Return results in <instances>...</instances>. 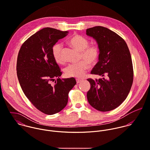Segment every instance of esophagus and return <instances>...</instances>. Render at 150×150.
I'll use <instances>...</instances> for the list:
<instances>
[{"mask_svg":"<svg viewBox=\"0 0 150 150\" xmlns=\"http://www.w3.org/2000/svg\"><path fill=\"white\" fill-rule=\"evenodd\" d=\"M76 83H80V82L82 81V80L79 79H76Z\"/></svg>","mask_w":150,"mask_h":150,"instance_id":"34e87169","label":"esophagus"}]
</instances>
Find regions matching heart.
I'll list each match as a JSON object with an SVG mask.
<instances>
[{
	"label": "heart",
	"instance_id": "heart-1",
	"mask_svg": "<svg viewBox=\"0 0 150 150\" xmlns=\"http://www.w3.org/2000/svg\"><path fill=\"white\" fill-rule=\"evenodd\" d=\"M68 43L77 50L81 52L84 61L78 63L70 64L65 68V74L68 77L82 78L90 68V64H95L99 57V48L96 45H89V40L78 34L74 35L68 40ZM62 46L59 43L54 45L52 48V55L54 60L59 64L63 62L62 57Z\"/></svg>",
	"mask_w": 150,
	"mask_h": 150
}]
</instances>
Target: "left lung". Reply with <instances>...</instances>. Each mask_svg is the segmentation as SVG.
<instances>
[{
    "instance_id": "8db88e82",
    "label": "left lung",
    "mask_w": 150,
    "mask_h": 150,
    "mask_svg": "<svg viewBox=\"0 0 150 150\" xmlns=\"http://www.w3.org/2000/svg\"><path fill=\"white\" fill-rule=\"evenodd\" d=\"M99 48L98 61L91 74L104 77L98 80L88 79L90 89L87 98L90 105L100 111H111L126 98L133 81L131 55L125 41L115 32L97 26L86 30Z\"/></svg>"
}]
</instances>
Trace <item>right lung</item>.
<instances>
[{
  "label": "right lung",
  "instance_id": "right-lung-1",
  "mask_svg": "<svg viewBox=\"0 0 150 150\" xmlns=\"http://www.w3.org/2000/svg\"><path fill=\"white\" fill-rule=\"evenodd\" d=\"M67 33L43 28L23 44L18 54L17 74L21 89L32 104L47 115L65 107L69 91L76 83L74 78L60 79L62 73L52 55L53 46Z\"/></svg>",
  "mask_w": 150,
  "mask_h": 150
}]
</instances>
